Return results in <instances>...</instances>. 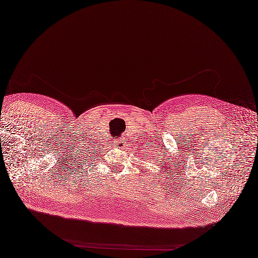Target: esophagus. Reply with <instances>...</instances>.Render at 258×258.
Masks as SVG:
<instances>
[{
  "label": "esophagus",
  "mask_w": 258,
  "mask_h": 258,
  "mask_svg": "<svg viewBox=\"0 0 258 258\" xmlns=\"http://www.w3.org/2000/svg\"><path fill=\"white\" fill-rule=\"evenodd\" d=\"M114 142V146L117 147V149H124L126 146V140H116V141H113Z\"/></svg>",
  "instance_id": "esophagus-1"
}]
</instances>
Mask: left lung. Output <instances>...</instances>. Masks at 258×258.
<instances>
[{"label":"left lung","instance_id":"left-lung-1","mask_svg":"<svg viewBox=\"0 0 258 258\" xmlns=\"http://www.w3.org/2000/svg\"><path fill=\"white\" fill-rule=\"evenodd\" d=\"M157 160H158V158H157ZM164 164H165V163H164ZM164 172H165V171H164Z\"/></svg>","mask_w":258,"mask_h":258}]
</instances>
